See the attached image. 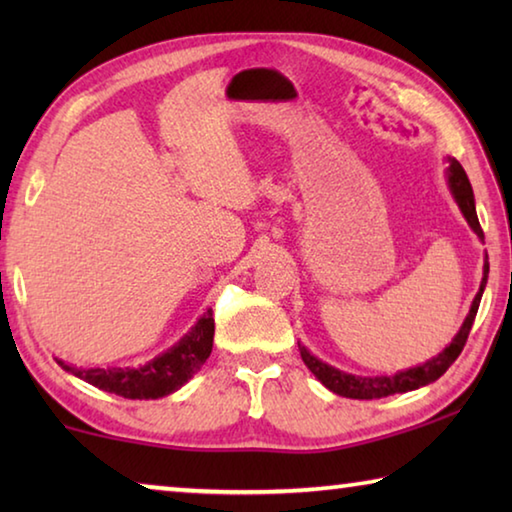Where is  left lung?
I'll return each instance as SVG.
<instances>
[{
  "mask_svg": "<svg viewBox=\"0 0 512 512\" xmlns=\"http://www.w3.org/2000/svg\"><path fill=\"white\" fill-rule=\"evenodd\" d=\"M447 162H449V169H447L449 189H452V194L456 198L458 207H461L465 221L470 223V228L476 232V237L483 241V230H481L479 216H476L474 194H472L470 180H467V173L463 171L461 162L458 160L449 158ZM488 273H490V264H488V255H485L483 280H481L479 291H476V296L472 300L470 314L465 316L463 325H461V329H458V334L454 336L452 343H449L447 348L438 354V357L429 359L427 363H422V366L395 372V375H388V377H359V375H350V372H343L339 368L327 366V363L316 359L314 354L305 348V345L298 343L300 357H302V361H305V366L314 372L320 384L329 388L332 393L341 395V397H352V400H379V397L415 391V388L427 386V384H431V381H436L438 377H443L447 368L458 359V354L463 352L467 336H470V329L474 325L476 311H479V302L483 296L485 282H488Z\"/></svg>",
  "mask_w": 512,
  "mask_h": 512,
  "instance_id": "8db88e82",
  "label": "left lung"
}]
</instances>
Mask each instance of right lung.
<instances>
[{
	"instance_id": "1",
	"label": "right lung",
	"mask_w": 512,
	"mask_h": 512,
	"mask_svg": "<svg viewBox=\"0 0 512 512\" xmlns=\"http://www.w3.org/2000/svg\"><path fill=\"white\" fill-rule=\"evenodd\" d=\"M214 341V318L212 309L198 318L192 332L185 334L173 348L158 354L140 368H74L60 361V368L72 372L88 384L101 388L106 393H115L126 400H158L185 386L212 352Z\"/></svg>"
}]
</instances>
